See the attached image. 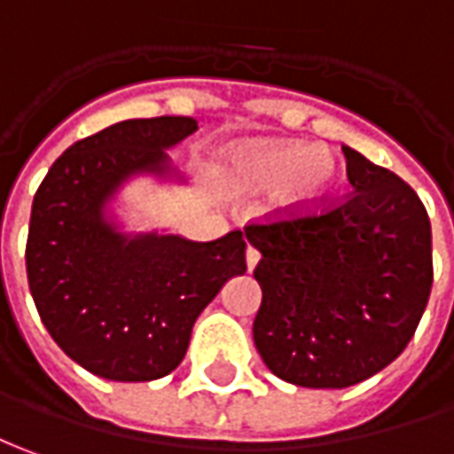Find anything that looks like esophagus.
<instances>
[{"mask_svg":"<svg viewBox=\"0 0 454 454\" xmlns=\"http://www.w3.org/2000/svg\"><path fill=\"white\" fill-rule=\"evenodd\" d=\"M259 262V252L254 249V247H247V269L252 271V269L257 267Z\"/></svg>","mask_w":454,"mask_h":454,"instance_id":"1","label":"esophagus"}]
</instances>
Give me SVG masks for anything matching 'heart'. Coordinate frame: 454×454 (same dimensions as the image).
Segmentation results:
<instances>
[{
	"label": "heart",
	"instance_id": "1",
	"mask_svg": "<svg viewBox=\"0 0 454 454\" xmlns=\"http://www.w3.org/2000/svg\"><path fill=\"white\" fill-rule=\"evenodd\" d=\"M227 175L239 192L276 190L286 209H311L336 185L339 165L324 145L245 143L227 153Z\"/></svg>",
	"mask_w": 454,
	"mask_h": 454
}]
</instances>
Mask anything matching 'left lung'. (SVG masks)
Returning a JSON list of instances; mask_svg holds the SVG:
<instances>
[{
    "label": "left lung",
    "instance_id": "obj_1",
    "mask_svg": "<svg viewBox=\"0 0 454 454\" xmlns=\"http://www.w3.org/2000/svg\"><path fill=\"white\" fill-rule=\"evenodd\" d=\"M353 192L321 212L247 224L259 249L254 346L301 388H348L398 358L433 286V232L408 183L343 148Z\"/></svg>",
    "mask_w": 454,
    "mask_h": 454
}]
</instances>
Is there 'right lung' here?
I'll use <instances>...</instances> for the list:
<instances>
[{
	"mask_svg": "<svg viewBox=\"0 0 454 454\" xmlns=\"http://www.w3.org/2000/svg\"><path fill=\"white\" fill-rule=\"evenodd\" d=\"M195 130L185 115L121 121L74 143L34 195L31 296L59 348L93 376L121 383L168 376L185 358L202 309L247 271L239 230L192 242L126 234L106 215L133 175L173 177L165 150Z\"/></svg>",
	"mask_w": 454,
	"mask_h": 454,
	"instance_id": "add662e5",
	"label": "right lung"
}]
</instances>
